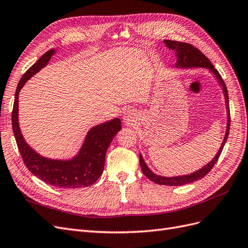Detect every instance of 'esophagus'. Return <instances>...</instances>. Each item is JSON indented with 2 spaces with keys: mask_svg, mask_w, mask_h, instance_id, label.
Masks as SVG:
<instances>
[{
  "mask_svg": "<svg viewBox=\"0 0 248 248\" xmlns=\"http://www.w3.org/2000/svg\"><path fill=\"white\" fill-rule=\"evenodd\" d=\"M134 119H136V112H134L133 110L127 111L124 116V121L127 124H131L132 122H134Z\"/></svg>",
  "mask_w": 248,
  "mask_h": 248,
  "instance_id": "34e87169",
  "label": "esophagus"
}]
</instances>
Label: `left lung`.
Instances as JSON below:
<instances>
[{
	"label": "left lung",
	"instance_id": "left-lung-1",
	"mask_svg": "<svg viewBox=\"0 0 248 248\" xmlns=\"http://www.w3.org/2000/svg\"><path fill=\"white\" fill-rule=\"evenodd\" d=\"M164 43L166 46L176 51V56H177V63L176 67H181V68H192V67H204V68L209 69L211 71L215 78L218 79L219 84L222 87V91L224 93V98H226V106H227V111H228V124H227V131H226V136H224L222 144L218 150V152L215 155L214 158L210 161L208 164L204 168L200 169L199 170L192 172L190 175H185V176H178V177H161L158 175H155L154 172L150 170V169L147 167L146 162L142 159L141 155H140V169L144 172V175L149 179L151 180L152 182L156 184H160V185H168V186H181L185 185L188 183H192L197 180H200L202 178H204L208 172L212 170L214 167V164L218 160L219 156L222 152V149L224 147V144L228 140L229 137V132H230V126H231V115H230V108H229V94H228V90L227 86L224 84V81L219 74V72L217 71L213 64L210 62V60L202 54V52L198 49L197 47H194L192 44L186 43V42H179V41H174V40H164Z\"/></svg>",
	"mask_w": 248,
	"mask_h": 248
}]
</instances>
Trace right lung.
Segmentation results:
<instances>
[{"label":"right lung","mask_w":248,"mask_h":248,"mask_svg":"<svg viewBox=\"0 0 248 248\" xmlns=\"http://www.w3.org/2000/svg\"><path fill=\"white\" fill-rule=\"evenodd\" d=\"M54 54V49L46 51L21 77L12 109V129L21 158L34 176L59 188H80L92 185L102 175L108 146L122 126L120 119L116 118L93 127L89 130L78 154L70 160L46 158L27 144L18 125V93L27 80L43 68Z\"/></svg>","instance_id":"add662e5"}]
</instances>
